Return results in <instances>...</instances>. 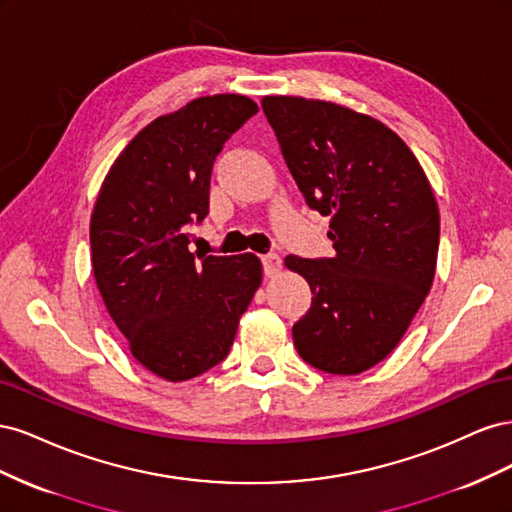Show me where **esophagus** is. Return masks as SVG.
<instances>
[{"mask_svg":"<svg viewBox=\"0 0 512 512\" xmlns=\"http://www.w3.org/2000/svg\"><path fill=\"white\" fill-rule=\"evenodd\" d=\"M262 269H265V275H269V277L275 275L277 271L282 269V258L273 254V252L265 254V256H262Z\"/></svg>","mask_w":512,"mask_h":512,"instance_id":"obj_1","label":"esophagus"}]
</instances>
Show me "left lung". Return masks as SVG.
Instances as JSON below:
<instances>
[{
    "label": "left lung",
    "instance_id": "obj_1",
    "mask_svg": "<svg viewBox=\"0 0 512 512\" xmlns=\"http://www.w3.org/2000/svg\"><path fill=\"white\" fill-rule=\"evenodd\" d=\"M262 111L307 207L331 218L333 258L286 256L312 288L294 348L327 374H361L395 350L431 288L436 198L414 153L378 119L290 96L262 98Z\"/></svg>",
    "mask_w": 512,
    "mask_h": 512
}]
</instances>
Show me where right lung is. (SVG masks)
Instances as JSON below:
<instances>
[{
	"label": "right lung",
	"mask_w": 512,
	"mask_h": 512,
	"mask_svg": "<svg viewBox=\"0 0 512 512\" xmlns=\"http://www.w3.org/2000/svg\"><path fill=\"white\" fill-rule=\"evenodd\" d=\"M258 113L245 96L192 100L121 151L91 213V265L134 359L183 382L222 363L262 280L260 260L194 256L190 226L209 213L213 162Z\"/></svg>",
	"instance_id": "1"
}]
</instances>
